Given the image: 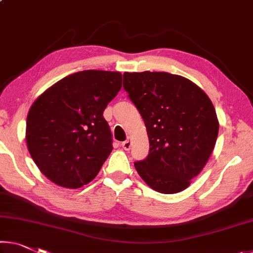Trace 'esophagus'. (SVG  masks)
Listing matches in <instances>:
<instances>
[{
  "instance_id": "34e87169",
  "label": "esophagus",
  "mask_w": 253,
  "mask_h": 253,
  "mask_svg": "<svg viewBox=\"0 0 253 253\" xmlns=\"http://www.w3.org/2000/svg\"><path fill=\"white\" fill-rule=\"evenodd\" d=\"M121 146L123 147L124 150H129L131 148V141L129 139H127V140H126V141H123L121 143Z\"/></svg>"
}]
</instances>
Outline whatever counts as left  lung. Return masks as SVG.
<instances>
[{
  "label": "left lung",
  "mask_w": 253,
  "mask_h": 253,
  "mask_svg": "<svg viewBox=\"0 0 253 253\" xmlns=\"http://www.w3.org/2000/svg\"><path fill=\"white\" fill-rule=\"evenodd\" d=\"M123 88L149 138L148 156L134 163L140 177L157 192L183 191L215 147L219 123L211 100L191 80L167 72H126Z\"/></svg>",
  "instance_id": "obj_1"
}]
</instances>
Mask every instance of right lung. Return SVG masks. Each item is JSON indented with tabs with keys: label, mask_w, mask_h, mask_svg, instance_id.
I'll return each mask as SVG.
<instances>
[{
	"label": "right lung",
	"mask_w": 253,
	"mask_h": 253,
	"mask_svg": "<svg viewBox=\"0 0 253 253\" xmlns=\"http://www.w3.org/2000/svg\"><path fill=\"white\" fill-rule=\"evenodd\" d=\"M121 87L120 72L84 70L57 81L35 100L27 116V147L53 183L78 189L98 174L113 149L103 113Z\"/></svg>",
	"instance_id": "add662e5"
}]
</instances>
